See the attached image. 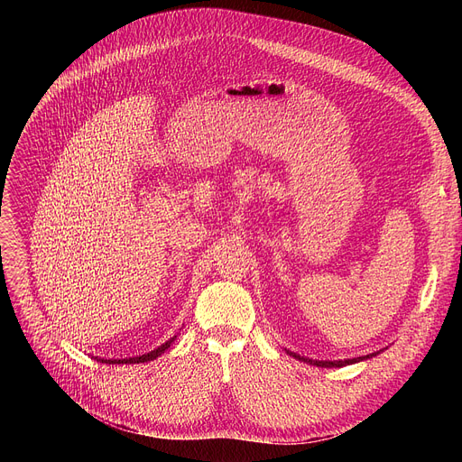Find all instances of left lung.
<instances>
[{
    "label": "left lung",
    "instance_id": "obj_1",
    "mask_svg": "<svg viewBox=\"0 0 462 462\" xmlns=\"http://www.w3.org/2000/svg\"><path fill=\"white\" fill-rule=\"evenodd\" d=\"M380 352H383V350H380ZM380 352H373V354H369V356L352 357V359H333V361H322V359H310V357L300 356V354H296V352H290V350H286V354H288V356H292L294 359H300V361H303V363H309V365H314V367H326V369H331V367H337V369H338V367L354 365V363H359V361H363V359H371V357L378 356Z\"/></svg>",
    "mask_w": 462,
    "mask_h": 462
}]
</instances>
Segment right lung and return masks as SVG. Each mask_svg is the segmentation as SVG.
I'll list each match as a JSON object with an SVG mask.
<instances>
[{
    "instance_id": "1",
    "label": "right lung",
    "mask_w": 462,
    "mask_h": 462,
    "mask_svg": "<svg viewBox=\"0 0 462 462\" xmlns=\"http://www.w3.org/2000/svg\"><path fill=\"white\" fill-rule=\"evenodd\" d=\"M176 341V335L172 337V338H168V341L164 343V345H161L159 348H155V350H152V352H148V354H142V356H136V357H129V359H99L101 363H112V365H127V363H148V361H153V359H157L161 354H164L168 348H170V345H172Z\"/></svg>"
}]
</instances>
